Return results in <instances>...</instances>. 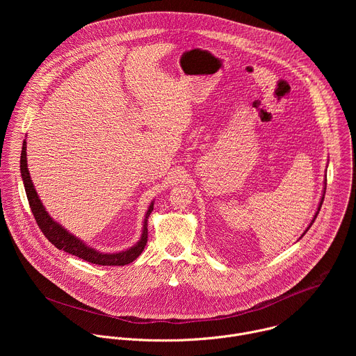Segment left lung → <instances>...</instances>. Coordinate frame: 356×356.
I'll use <instances>...</instances> for the list:
<instances>
[{
  "label": "left lung",
  "instance_id": "8db88e82",
  "mask_svg": "<svg viewBox=\"0 0 356 356\" xmlns=\"http://www.w3.org/2000/svg\"><path fill=\"white\" fill-rule=\"evenodd\" d=\"M325 188H327V175H325V179H324V187H323V194H321V198H320V202H318V207H317V211H316V214H314V217H313V220H312V222L309 224V227L306 228V231H304L302 234H301V236L298 238V239H301L304 235H306V232L312 228V225H313V222L316 221V218H317V216H318V213H320V209H321V206H323V201H324V195H325Z\"/></svg>",
  "mask_w": 356,
  "mask_h": 356
}]
</instances>
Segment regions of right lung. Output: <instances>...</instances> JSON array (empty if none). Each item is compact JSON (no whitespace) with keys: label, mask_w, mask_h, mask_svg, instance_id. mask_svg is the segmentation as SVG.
I'll return each mask as SVG.
<instances>
[{"label":"right lung","mask_w":356,"mask_h":356,"mask_svg":"<svg viewBox=\"0 0 356 356\" xmlns=\"http://www.w3.org/2000/svg\"><path fill=\"white\" fill-rule=\"evenodd\" d=\"M21 176L24 180V186H25V191H26V197L29 201V206L32 210V214L39 225V228L42 229L43 235L52 242L58 249L65 250L70 255H74L80 259H84L90 264H95V265H103V266H124L128 265L131 262H134L146 246L147 242V217L154 210V200L150 201V204L145 213V218H143V224H142V234L139 241L132 245L128 249L120 250V252H101L97 250L95 248H91L90 245H87L83 239L77 238L76 235H73L72 232H69L63 225H60L58 221H55L50 214L46 211L43 202L40 201L33 181L31 179L29 175V169H28V161H26V139H24L22 142V150H21Z\"/></svg>","instance_id":"obj_1"}]
</instances>
